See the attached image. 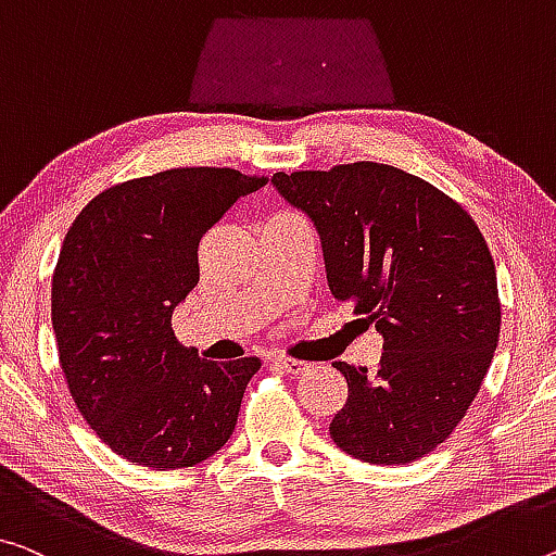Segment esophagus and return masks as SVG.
Masks as SVG:
<instances>
[{
  "instance_id": "esophagus-1",
  "label": "esophagus",
  "mask_w": 556,
  "mask_h": 556,
  "mask_svg": "<svg viewBox=\"0 0 556 556\" xmlns=\"http://www.w3.org/2000/svg\"><path fill=\"white\" fill-rule=\"evenodd\" d=\"M273 363H276V367H280V370L288 372V375H303V372L311 370V363L293 361V357H286V355H278Z\"/></svg>"
}]
</instances>
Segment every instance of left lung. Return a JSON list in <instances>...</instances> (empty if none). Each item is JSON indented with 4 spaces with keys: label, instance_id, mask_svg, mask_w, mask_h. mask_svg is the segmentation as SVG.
Instances as JSON below:
<instances>
[{
    "label": "left lung",
    "instance_id": "left-lung-1",
    "mask_svg": "<svg viewBox=\"0 0 556 556\" xmlns=\"http://www.w3.org/2000/svg\"><path fill=\"white\" fill-rule=\"evenodd\" d=\"M270 184L318 230L330 293L386 338L378 370L332 363L348 380L332 442L370 465L430 455L472 405L500 338L480 228L432 184L372 161L278 170Z\"/></svg>",
    "mask_w": 556,
    "mask_h": 556
}]
</instances>
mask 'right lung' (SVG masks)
<instances>
[{"label": "right lung", "instance_id": "obj_1", "mask_svg": "<svg viewBox=\"0 0 556 556\" xmlns=\"http://www.w3.org/2000/svg\"><path fill=\"white\" fill-rule=\"evenodd\" d=\"M266 178L170 168L111 186L64 238L51 326L76 407L129 463H203L236 430L258 357L211 363L181 345L170 315L199 283V241Z\"/></svg>", "mask_w": 556, "mask_h": 556}]
</instances>
